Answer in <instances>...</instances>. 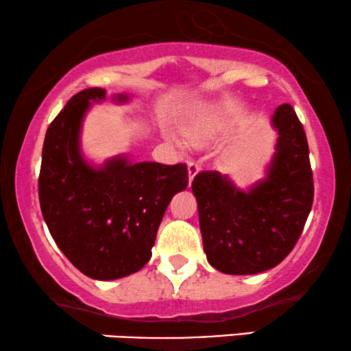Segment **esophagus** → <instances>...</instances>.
Listing matches in <instances>:
<instances>
[{
	"instance_id": "obj_1",
	"label": "esophagus",
	"mask_w": 351,
	"mask_h": 351,
	"mask_svg": "<svg viewBox=\"0 0 351 351\" xmlns=\"http://www.w3.org/2000/svg\"><path fill=\"white\" fill-rule=\"evenodd\" d=\"M198 171H199V165H198V162L189 161V182H190V184H192L193 177L198 174Z\"/></svg>"
}]
</instances>
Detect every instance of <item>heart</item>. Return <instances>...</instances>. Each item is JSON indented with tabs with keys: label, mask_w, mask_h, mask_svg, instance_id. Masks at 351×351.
<instances>
[{
	"label": "heart",
	"mask_w": 351,
	"mask_h": 351,
	"mask_svg": "<svg viewBox=\"0 0 351 351\" xmlns=\"http://www.w3.org/2000/svg\"><path fill=\"white\" fill-rule=\"evenodd\" d=\"M186 135H189L190 140L193 142H204V140L209 138V132L208 130H198V129H189L186 130Z\"/></svg>",
	"instance_id": "heart-1"
}]
</instances>
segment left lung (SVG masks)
<instances>
[{"instance_id": "left-lung-1", "label": "left lung", "mask_w": 351, "mask_h": 351, "mask_svg": "<svg viewBox=\"0 0 351 351\" xmlns=\"http://www.w3.org/2000/svg\"><path fill=\"white\" fill-rule=\"evenodd\" d=\"M276 153L263 180L245 192L217 171L192 182L208 263L224 274L248 276L284 261L308 219L315 197L308 140L290 104L272 116Z\"/></svg>"}]
</instances>
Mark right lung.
<instances>
[{
    "label": "right lung",
    "mask_w": 351,
    "mask_h": 351,
    "mask_svg": "<svg viewBox=\"0 0 351 351\" xmlns=\"http://www.w3.org/2000/svg\"><path fill=\"white\" fill-rule=\"evenodd\" d=\"M104 97L103 88L82 90L49 124L38 198L49 234L72 265L92 279L114 280L149 261L167 204L186 189L189 171L185 165H134L127 156L88 165L80 152L82 121Z\"/></svg>",
    "instance_id": "obj_1"
}]
</instances>
